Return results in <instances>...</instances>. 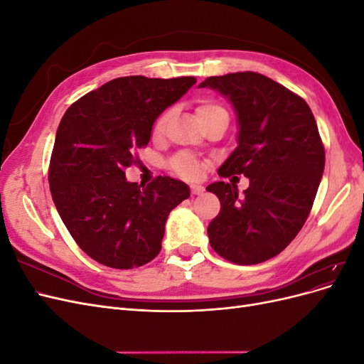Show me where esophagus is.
<instances>
[{
	"label": "esophagus",
	"mask_w": 364,
	"mask_h": 364,
	"mask_svg": "<svg viewBox=\"0 0 364 364\" xmlns=\"http://www.w3.org/2000/svg\"><path fill=\"white\" fill-rule=\"evenodd\" d=\"M203 191H205V186H203V185H199V183H193V185H191V193H193V194L199 196V194H202Z\"/></svg>",
	"instance_id": "obj_1"
}]
</instances>
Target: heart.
Instances as JSON below:
<instances>
[{"mask_svg": "<svg viewBox=\"0 0 364 364\" xmlns=\"http://www.w3.org/2000/svg\"><path fill=\"white\" fill-rule=\"evenodd\" d=\"M222 114H228L226 109L223 106H220L215 102H211V100H205L199 106H197V117H199L202 124H205L206 121H209L217 115H222ZM167 121H168V112H164L155 121V126H153V135L161 136L164 134L165 126H167ZM171 168L178 174L183 176V178L193 179V178H197V176H199L200 164L194 156L188 155V153H181V155L173 158Z\"/></svg>", "mask_w": 364, "mask_h": 364, "instance_id": "obj_1", "label": "heart"}]
</instances>
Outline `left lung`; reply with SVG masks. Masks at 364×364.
I'll return each mask as SVG.
<instances>
[{
  "label": "left lung",
  "mask_w": 364,
  "mask_h": 364,
  "mask_svg": "<svg viewBox=\"0 0 364 364\" xmlns=\"http://www.w3.org/2000/svg\"><path fill=\"white\" fill-rule=\"evenodd\" d=\"M232 105L238 146L218 174H245L247 190L235 183L206 186L220 200L208 226L211 247L225 259L250 266L277 257L302 229L325 168V149L304 98L258 73L208 77Z\"/></svg>",
  "instance_id": "left-lung-1"
}]
</instances>
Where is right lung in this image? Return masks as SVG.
Masks as SVG:
<instances>
[{
    "instance_id": "1",
    "label": "right lung",
    "mask_w": 364,
    "mask_h": 364,
    "mask_svg": "<svg viewBox=\"0 0 364 364\" xmlns=\"http://www.w3.org/2000/svg\"><path fill=\"white\" fill-rule=\"evenodd\" d=\"M196 83L194 77H119L87 92L65 112L48 182L62 222L79 247L112 269H134L161 252L171 209L190 186L158 176L129 182L124 170L149 144L156 118Z\"/></svg>"
}]
</instances>
